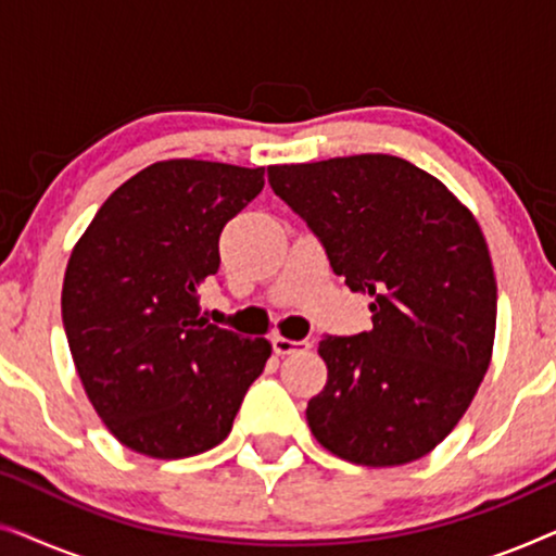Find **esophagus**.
<instances>
[{
  "mask_svg": "<svg viewBox=\"0 0 556 556\" xmlns=\"http://www.w3.org/2000/svg\"><path fill=\"white\" fill-rule=\"evenodd\" d=\"M273 344V352L278 356H286V354H293V352H306L311 346L308 341H293V339H286V337H273L270 339Z\"/></svg>",
  "mask_w": 556,
  "mask_h": 556,
  "instance_id": "esophagus-1",
  "label": "esophagus"
}]
</instances>
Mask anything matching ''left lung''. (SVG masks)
<instances>
[{"label":"left lung","mask_w":556,"mask_h":556,"mask_svg":"<svg viewBox=\"0 0 556 556\" xmlns=\"http://www.w3.org/2000/svg\"><path fill=\"white\" fill-rule=\"evenodd\" d=\"M268 181L352 291L371 329L324 337L326 387L306 420L356 466L428 455L483 382L496 333V278L473 215L420 166L390 154L268 166Z\"/></svg>","instance_id":"obj_1"}]
</instances>
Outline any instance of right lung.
<instances>
[{
	"mask_svg": "<svg viewBox=\"0 0 556 556\" xmlns=\"http://www.w3.org/2000/svg\"><path fill=\"white\" fill-rule=\"evenodd\" d=\"M265 169L172 159L121 185L75 245L63 326L88 400L113 435L149 458H189L230 435L270 356L200 314L219 232Z\"/></svg>",
	"mask_w": 556,
	"mask_h": 556,
	"instance_id": "obj_1",
	"label": "right lung"
}]
</instances>
